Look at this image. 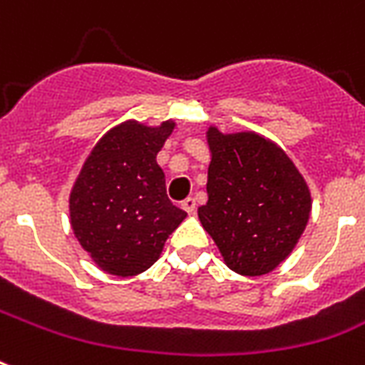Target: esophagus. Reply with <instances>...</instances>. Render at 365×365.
<instances>
[{"label": "esophagus", "instance_id": "1", "mask_svg": "<svg viewBox=\"0 0 365 365\" xmlns=\"http://www.w3.org/2000/svg\"><path fill=\"white\" fill-rule=\"evenodd\" d=\"M182 208L187 214H195V208H197V201H195V197H187L185 201H182Z\"/></svg>", "mask_w": 365, "mask_h": 365}]
</instances>
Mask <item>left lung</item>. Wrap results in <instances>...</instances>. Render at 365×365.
Wrapping results in <instances>:
<instances>
[{
  "instance_id": "1",
  "label": "left lung",
  "mask_w": 365,
  "mask_h": 365,
  "mask_svg": "<svg viewBox=\"0 0 365 365\" xmlns=\"http://www.w3.org/2000/svg\"><path fill=\"white\" fill-rule=\"evenodd\" d=\"M208 202L199 220L227 268L264 275L285 260L310 218V191L279 147L258 133L208 130Z\"/></svg>"
}]
</instances>
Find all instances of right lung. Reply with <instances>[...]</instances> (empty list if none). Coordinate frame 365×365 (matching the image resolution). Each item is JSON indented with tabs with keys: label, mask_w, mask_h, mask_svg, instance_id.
<instances>
[{
	"label": "right lung",
	"mask_w": 365,
	"mask_h": 365,
	"mask_svg": "<svg viewBox=\"0 0 365 365\" xmlns=\"http://www.w3.org/2000/svg\"><path fill=\"white\" fill-rule=\"evenodd\" d=\"M174 124L149 128L126 122L91 151L71 193V224L80 245L103 272L138 275L157 262L187 216L166 195L157 153Z\"/></svg>",
	"instance_id": "add662e5"
}]
</instances>
